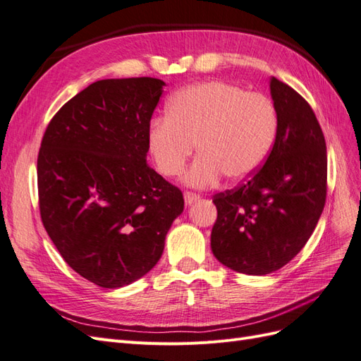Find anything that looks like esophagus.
Here are the masks:
<instances>
[{"instance_id":"1","label":"esophagus","mask_w":361,"mask_h":361,"mask_svg":"<svg viewBox=\"0 0 361 361\" xmlns=\"http://www.w3.org/2000/svg\"><path fill=\"white\" fill-rule=\"evenodd\" d=\"M200 200V195L195 192H184V201H186V204H192V202H195Z\"/></svg>"}]
</instances>
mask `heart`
<instances>
[{
	"instance_id": "heart-1",
	"label": "heart",
	"mask_w": 361,
	"mask_h": 361,
	"mask_svg": "<svg viewBox=\"0 0 361 361\" xmlns=\"http://www.w3.org/2000/svg\"><path fill=\"white\" fill-rule=\"evenodd\" d=\"M276 128L277 114L269 97L224 80H207L175 92L166 118L151 123L147 145L160 172L177 177L197 143L200 157L186 181L204 188L221 173L233 181L252 175L269 154Z\"/></svg>"
}]
</instances>
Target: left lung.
I'll return each instance as SVG.
<instances>
[{"instance_id": "8db88e82", "label": "left lung", "mask_w": 361, "mask_h": 361, "mask_svg": "<svg viewBox=\"0 0 361 361\" xmlns=\"http://www.w3.org/2000/svg\"><path fill=\"white\" fill-rule=\"evenodd\" d=\"M276 140L267 161L235 189L214 195L210 245L230 270L262 276L282 269L316 228L328 190L325 135L298 91L273 78Z\"/></svg>"}]
</instances>
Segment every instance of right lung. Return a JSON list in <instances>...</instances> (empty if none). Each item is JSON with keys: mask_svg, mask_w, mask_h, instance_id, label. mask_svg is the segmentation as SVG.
I'll list each match as a JSON object with an SVG mask.
<instances>
[{"mask_svg": "<svg viewBox=\"0 0 361 361\" xmlns=\"http://www.w3.org/2000/svg\"><path fill=\"white\" fill-rule=\"evenodd\" d=\"M164 82L104 79L70 99L38 154L42 224L73 270L102 288L140 279L159 262L183 192L146 164Z\"/></svg>", "mask_w": 361, "mask_h": 361, "instance_id": "1", "label": "right lung"}]
</instances>
